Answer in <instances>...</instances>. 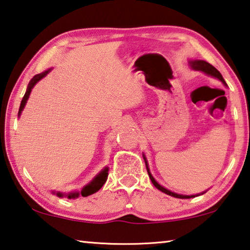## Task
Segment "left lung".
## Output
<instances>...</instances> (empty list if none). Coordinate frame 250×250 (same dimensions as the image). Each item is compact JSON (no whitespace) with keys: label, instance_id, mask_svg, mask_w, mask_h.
Returning <instances> with one entry per match:
<instances>
[{"label":"left lung","instance_id":"left-lung-1","mask_svg":"<svg viewBox=\"0 0 250 250\" xmlns=\"http://www.w3.org/2000/svg\"><path fill=\"white\" fill-rule=\"evenodd\" d=\"M188 65H189V67H191L192 69L202 71V73L208 75V76H210V77L216 78V79L219 80V82H222L223 84H225V86H227V83H226L225 80H224L222 74L219 73V71H218L216 68H215L214 66H211V65L208 64V62H207L201 61V59H191V61H188ZM143 159H145L146 167V171H147V174H149V177H150L151 182H152V183H153V185L155 186L156 188L160 189L161 192L166 193V194H167V195L173 196V197H176V198H191V197H195V196L202 195V194L206 193V191H205V192H202L201 194H195V195H183V194H177V193H175V192L170 191V189H167V188H164V186L160 185V184L158 183V182L155 181L153 175L151 174L150 168H149V163H147V160H146L145 154H143Z\"/></svg>","mask_w":250,"mask_h":250}]
</instances>
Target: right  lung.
I'll return each mask as SVG.
<instances>
[{
	"label": "right lung",
	"instance_id": "obj_1",
	"mask_svg": "<svg viewBox=\"0 0 250 250\" xmlns=\"http://www.w3.org/2000/svg\"><path fill=\"white\" fill-rule=\"evenodd\" d=\"M53 68H49L47 70L43 71V73H41L39 75H35L34 77L31 79V82H29L28 86L26 88V92H25V95L23 97L22 101H21V105H20V109H19V118L22 115V111L25 108V105H26L27 100L29 98V95H31L32 89L34 88V86L40 82L42 78H44L46 75H47L50 70ZM108 171H109V167H104L103 170H101L98 174H97L94 179H92L89 183L86 184L83 186V188L80 189V191H73V192H69V193H64V192H56V191H52L53 194H56L58 197H67L71 200V198H77L79 196H89L91 194H94L96 192H98L99 189L103 188L104 184L105 183V181H107V177H108Z\"/></svg>",
	"mask_w": 250,
	"mask_h": 250
}]
</instances>
